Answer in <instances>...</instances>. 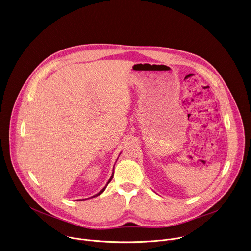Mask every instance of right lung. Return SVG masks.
Wrapping results in <instances>:
<instances>
[{
  "label": "right lung",
  "mask_w": 251,
  "mask_h": 251,
  "mask_svg": "<svg viewBox=\"0 0 251 251\" xmlns=\"http://www.w3.org/2000/svg\"><path fill=\"white\" fill-rule=\"evenodd\" d=\"M112 178H113V173H112V175H111V177H110V179H109V180H108V182H107V183H106V185H105V187H104V188H103V189H102V190H101V191H100V192H99V193H98V194H97V195H95V196H94V197H92V198H95V197H98V196H100V195H101V194H102V193H103V192H104V190H105V188H106V187H107V185H108V184H109V182H110V181H111V180H112ZM82 201H83V200H82Z\"/></svg>",
  "instance_id": "right-lung-1"
}]
</instances>
